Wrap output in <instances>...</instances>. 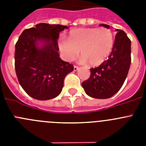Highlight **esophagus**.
Here are the masks:
<instances>
[{
    "instance_id": "obj_1",
    "label": "esophagus",
    "mask_w": 146,
    "mask_h": 146,
    "mask_svg": "<svg viewBox=\"0 0 146 146\" xmlns=\"http://www.w3.org/2000/svg\"><path fill=\"white\" fill-rule=\"evenodd\" d=\"M78 69H79V67L77 66H74V71H77Z\"/></svg>"
}]
</instances>
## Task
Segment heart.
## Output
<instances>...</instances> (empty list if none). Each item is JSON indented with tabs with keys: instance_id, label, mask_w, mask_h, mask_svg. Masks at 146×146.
<instances>
[{
	"instance_id": "heart-1",
	"label": "heart",
	"mask_w": 146,
	"mask_h": 146,
	"mask_svg": "<svg viewBox=\"0 0 146 146\" xmlns=\"http://www.w3.org/2000/svg\"><path fill=\"white\" fill-rule=\"evenodd\" d=\"M114 37L106 28H86L72 30L66 39L60 40L58 46L62 55L68 61L80 55L83 62L95 66L102 64L111 52Z\"/></svg>"
}]
</instances>
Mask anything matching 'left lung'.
<instances>
[{
  "label": "left lung",
  "mask_w": 146,
  "mask_h": 146,
  "mask_svg": "<svg viewBox=\"0 0 146 146\" xmlns=\"http://www.w3.org/2000/svg\"><path fill=\"white\" fill-rule=\"evenodd\" d=\"M101 26H110L102 24ZM113 50L108 60L96 68L82 86L88 96L96 99H108L123 86L131 64V40L122 30L117 29Z\"/></svg>",
  "instance_id": "obj_1"
}]
</instances>
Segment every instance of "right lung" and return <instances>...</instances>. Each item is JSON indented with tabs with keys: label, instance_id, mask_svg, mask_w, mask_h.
I'll return each instance as SVG.
<instances>
[{
	"label": "right lung",
	"instance_id": "obj_1",
	"mask_svg": "<svg viewBox=\"0 0 146 146\" xmlns=\"http://www.w3.org/2000/svg\"><path fill=\"white\" fill-rule=\"evenodd\" d=\"M66 25L39 23L25 29L15 44V67L23 90L32 98L48 100L58 96L64 78L74 66L59 57V33ZM42 41V48L37 42Z\"/></svg>",
	"mask_w": 146,
	"mask_h": 146
}]
</instances>
